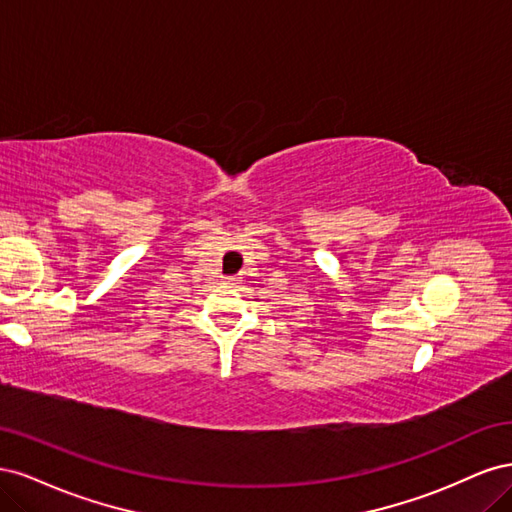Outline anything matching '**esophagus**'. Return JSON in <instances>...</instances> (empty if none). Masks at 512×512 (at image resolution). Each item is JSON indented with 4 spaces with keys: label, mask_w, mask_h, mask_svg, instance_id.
I'll return each instance as SVG.
<instances>
[{
    "label": "esophagus",
    "mask_w": 512,
    "mask_h": 512,
    "mask_svg": "<svg viewBox=\"0 0 512 512\" xmlns=\"http://www.w3.org/2000/svg\"><path fill=\"white\" fill-rule=\"evenodd\" d=\"M224 282H226V284H232V282H237V277H232V275H228V277H224Z\"/></svg>",
    "instance_id": "obj_1"
}]
</instances>
